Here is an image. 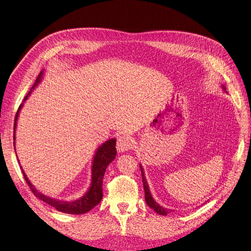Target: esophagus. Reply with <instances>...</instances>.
<instances>
[{
  "instance_id": "obj_1",
  "label": "esophagus",
  "mask_w": 251,
  "mask_h": 251,
  "mask_svg": "<svg viewBox=\"0 0 251 251\" xmlns=\"http://www.w3.org/2000/svg\"><path fill=\"white\" fill-rule=\"evenodd\" d=\"M133 146V141L130 137L125 135L119 136L117 138V150L119 152H124L131 149Z\"/></svg>"
}]
</instances>
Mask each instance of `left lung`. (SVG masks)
<instances>
[{"label":"left lung","mask_w":251,"mask_h":251,"mask_svg":"<svg viewBox=\"0 0 251 251\" xmlns=\"http://www.w3.org/2000/svg\"><path fill=\"white\" fill-rule=\"evenodd\" d=\"M224 88V86H223ZM140 169H141V174H142V181H143V186H144V191H145V201L147 203L148 206L150 208H152L155 212H157L158 214H161V215H167L171 210L169 209H165L164 207L160 206L152 197L150 191H149V188H148V184H147V181L145 179V176H144V172H143V168L142 166L140 165Z\"/></svg>","instance_id":"8db88e82"}]
</instances>
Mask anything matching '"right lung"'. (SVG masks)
<instances>
[{
	"mask_svg": "<svg viewBox=\"0 0 251 251\" xmlns=\"http://www.w3.org/2000/svg\"><path fill=\"white\" fill-rule=\"evenodd\" d=\"M43 76V71L40 72L38 75L35 84L31 88L30 92L27 94L24 100L28 98V96L31 94L32 90L38 85V83L41 81ZM23 106V103L19 106L18 111L16 113V117H15V124H14V140H15V130H16V125H17V120H18V115L19 112ZM15 146V142H14ZM116 140L115 139H110L106 141L102 146H100L95 154L94 160H93V165H92V183H91V186L88 190V192L80 199L75 200V201H62V200H56L53 198H50L46 195H43L40 193L38 190L35 189V187L30 183V181L28 180L25 172L23 171V175H24V178L27 182V184L29 185L31 191L35 196H37L39 199L43 200L44 202L48 203L51 206L55 207L58 211L64 212V213H69V214H84L90 211L92 208H94L96 205L102 200L103 197V190H102V182H103V177L105 170L109 163H111L114 158L116 156Z\"/></svg>",
	"mask_w": 251,
	"mask_h": 251,
	"instance_id": "1",
	"label": "right lung"
}]
</instances>
